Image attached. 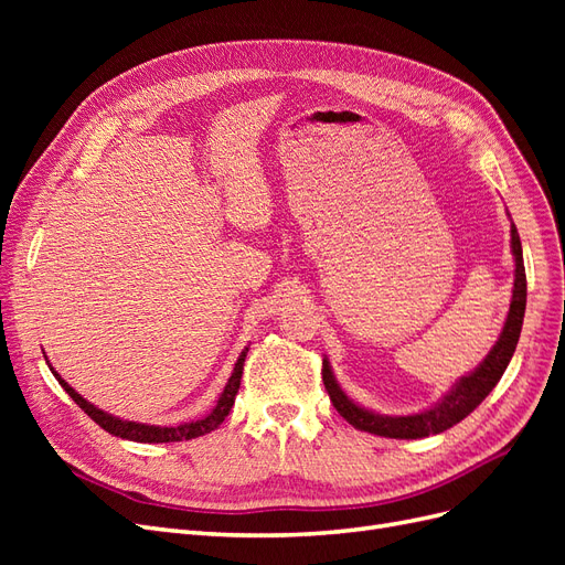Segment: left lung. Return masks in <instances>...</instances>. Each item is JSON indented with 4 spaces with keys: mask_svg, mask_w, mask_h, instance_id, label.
<instances>
[{
    "mask_svg": "<svg viewBox=\"0 0 565 565\" xmlns=\"http://www.w3.org/2000/svg\"><path fill=\"white\" fill-rule=\"evenodd\" d=\"M511 254H514V289H511V303L504 320L500 339L494 341L490 353L483 358V363L473 367L465 377H459L443 396L431 405L415 415H380L370 407L358 405L347 396V391L339 386L332 365L328 358H322V384L337 413L344 417L355 429L384 436V438H426L431 434H440L450 429L457 422L465 419L469 413L486 401L488 393L502 380V374L516 351L523 316H525V266H523V249L516 226L511 224Z\"/></svg>",
    "mask_w": 565,
    "mask_h": 565,
    "instance_id": "1",
    "label": "left lung"
}]
</instances>
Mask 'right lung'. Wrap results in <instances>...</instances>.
I'll return each instance as SVG.
<instances>
[{
    "label": "right lung",
    "mask_w": 565,
    "mask_h": 565,
    "mask_svg": "<svg viewBox=\"0 0 565 565\" xmlns=\"http://www.w3.org/2000/svg\"><path fill=\"white\" fill-rule=\"evenodd\" d=\"M249 347L243 349V353L237 355L235 361V367L231 372V377L224 386V391H221V396L216 401V405L212 407L210 415H204L200 419H193V422H183L179 426H158V424H141V422H129V419H119L110 413H104V409L96 407L94 403H89L87 398H82L79 393L67 384L61 374L49 365V370L54 372V377L58 380V384L65 388L67 396H71L84 413H87L100 429H106L108 434L113 436H119V438H127V440H136V443H174V440H191V438H198V436H204L214 431L216 426L224 422L231 413V407L235 403V396H237V388H241V380H243V365H245V355H247ZM46 358V355H44ZM49 363V361H46Z\"/></svg>",
    "instance_id": "obj_1"
}]
</instances>
